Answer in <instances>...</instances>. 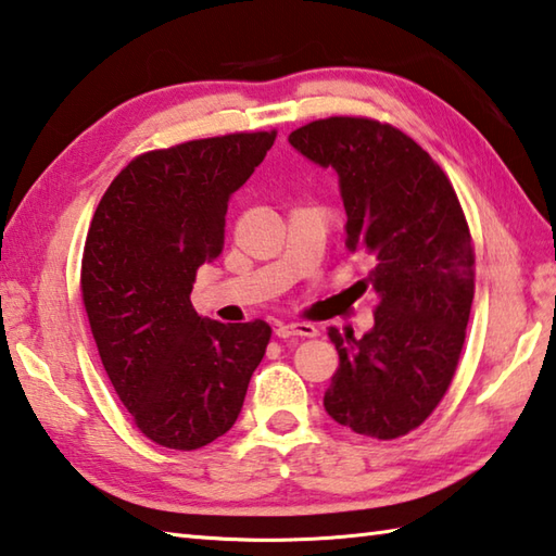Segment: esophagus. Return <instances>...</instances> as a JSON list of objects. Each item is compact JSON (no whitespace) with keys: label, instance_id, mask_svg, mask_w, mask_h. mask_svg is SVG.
<instances>
[{"label":"esophagus","instance_id":"esophagus-1","mask_svg":"<svg viewBox=\"0 0 556 556\" xmlns=\"http://www.w3.org/2000/svg\"><path fill=\"white\" fill-rule=\"evenodd\" d=\"M277 338H316L318 328L311 326V323H277L275 328Z\"/></svg>","mask_w":556,"mask_h":556}]
</instances>
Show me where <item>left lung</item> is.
Here are the masks:
<instances>
[{"mask_svg": "<svg viewBox=\"0 0 556 556\" xmlns=\"http://www.w3.org/2000/svg\"><path fill=\"white\" fill-rule=\"evenodd\" d=\"M336 169L345 245L371 260L375 328H328L340 367L323 396L328 416L359 435L393 440L426 420L452 381L473 299L467 218L447 175L416 140L371 118L332 116L289 136Z\"/></svg>", "mask_w": 556, "mask_h": 556, "instance_id": "obj_1", "label": "left lung"}]
</instances>
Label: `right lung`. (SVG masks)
<instances>
[{
	"instance_id": "obj_1",
	"label": "right lung",
	"mask_w": 556,
	"mask_h": 556,
	"mask_svg": "<svg viewBox=\"0 0 556 556\" xmlns=\"http://www.w3.org/2000/svg\"><path fill=\"white\" fill-rule=\"evenodd\" d=\"M277 134L189 140L136 157L89 226L83 296L99 357L146 438L199 450L236 426L265 357V320L220 323L191 306L197 269L224 250L233 191Z\"/></svg>"
}]
</instances>
